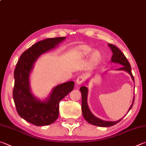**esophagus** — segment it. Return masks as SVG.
<instances>
[{"instance_id": "1", "label": "esophagus", "mask_w": 146, "mask_h": 146, "mask_svg": "<svg viewBox=\"0 0 146 146\" xmlns=\"http://www.w3.org/2000/svg\"><path fill=\"white\" fill-rule=\"evenodd\" d=\"M84 81V77L83 76H78L77 77V79H76V85H78V86H80L82 83H83Z\"/></svg>"}]
</instances>
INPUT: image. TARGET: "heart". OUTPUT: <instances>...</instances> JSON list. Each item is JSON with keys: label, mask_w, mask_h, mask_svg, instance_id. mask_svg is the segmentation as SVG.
<instances>
[{"label": "heart", "mask_w": 146, "mask_h": 146, "mask_svg": "<svg viewBox=\"0 0 146 146\" xmlns=\"http://www.w3.org/2000/svg\"><path fill=\"white\" fill-rule=\"evenodd\" d=\"M92 50H93V49L90 46L86 45V44H82V45L78 46L77 48L74 49L73 50V52L75 55L85 57L88 56L92 52ZM101 60H102V55L100 54V53L98 51H94L92 53L91 57H90V62L92 65H97L100 62Z\"/></svg>", "instance_id": "obj_1"}]
</instances>
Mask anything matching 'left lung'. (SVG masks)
Here are the masks:
<instances>
[{
  "instance_id": "obj_1",
  "label": "left lung",
  "mask_w": 146,
  "mask_h": 146,
  "mask_svg": "<svg viewBox=\"0 0 146 146\" xmlns=\"http://www.w3.org/2000/svg\"><path fill=\"white\" fill-rule=\"evenodd\" d=\"M108 46L112 50L113 53V55L111 58V62L117 63L122 65L123 66L121 68L117 69V70H122L128 72L129 75H130L132 80L134 82V78L133 76L131 73V68L130 64L127 60L126 57L124 56V55L123 54L120 50H119L117 47H116L115 45L112 44H108ZM87 82H88V80H87ZM80 91L82 93V114H83L84 117L85 119L89 123L93 124V125L100 126V127H109L112 126L113 125H115V124L118 123L119 121H121L123 118L119 119L117 121H107L102 120V119L98 118L96 116L92 114V113L91 112L89 108L88 107V104H87V95H88V89L86 86L81 87L80 89ZM134 97L133 99V103H132L131 105L129 107L128 112L131 110L132 106L133 105L134 103Z\"/></svg>"
}]
</instances>
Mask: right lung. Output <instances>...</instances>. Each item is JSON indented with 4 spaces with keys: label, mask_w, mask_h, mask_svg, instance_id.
I'll return each mask as SVG.
<instances>
[{
    "label": "right lung",
    "mask_w": 146,
    "mask_h": 146,
    "mask_svg": "<svg viewBox=\"0 0 146 146\" xmlns=\"http://www.w3.org/2000/svg\"><path fill=\"white\" fill-rule=\"evenodd\" d=\"M65 39L66 37H58L38 42L21 55L16 66L13 91L16 108L21 117L36 126H47L56 121L60 102L74 88L73 81L59 84L53 88L47 98L41 100L32 93L30 86V75L37 59Z\"/></svg>",
    "instance_id": "right-lung-1"
}]
</instances>
